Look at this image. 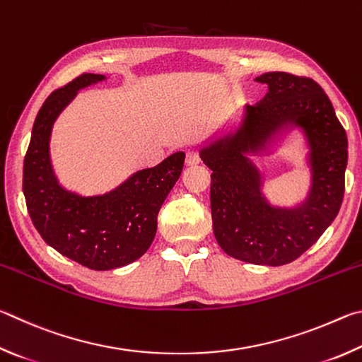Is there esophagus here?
Listing matches in <instances>:
<instances>
[{
    "label": "esophagus",
    "instance_id": "1",
    "mask_svg": "<svg viewBox=\"0 0 362 362\" xmlns=\"http://www.w3.org/2000/svg\"><path fill=\"white\" fill-rule=\"evenodd\" d=\"M200 162V156L197 151H187L186 154V165L192 167V165H197Z\"/></svg>",
    "mask_w": 362,
    "mask_h": 362
}]
</instances>
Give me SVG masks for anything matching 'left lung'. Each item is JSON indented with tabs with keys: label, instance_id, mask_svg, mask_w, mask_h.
Listing matches in <instances>:
<instances>
[{
	"label": "left lung",
	"instance_id": "obj_1",
	"mask_svg": "<svg viewBox=\"0 0 362 362\" xmlns=\"http://www.w3.org/2000/svg\"><path fill=\"white\" fill-rule=\"evenodd\" d=\"M256 81L267 84V95L246 105L238 129L202 149L200 157L213 171L210 200L218 245L243 262L276 267L302 256L337 216L345 192L348 139L318 82L283 71ZM286 124L300 126L310 146L313 187L296 209L272 207L264 200L260 174L247 158Z\"/></svg>",
	"mask_w": 362,
	"mask_h": 362
}]
</instances>
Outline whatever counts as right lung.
Here are the masks:
<instances>
[{"instance_id": "obj_1", "label": "right lung", "mask_w": 362, "mask_h": 362, "mask_svg": "<svg viewBox=\"0 0 362 362\" xmlns=\"http://www.w3.org/2000/svg\"><path fill=\"white\" fill-rule=\"evenodd\" d=\"M103 79V74L84 73L49 95L35 119L23 160V194L36 230L60 255L92 270L124 267L148 251L158 210L185 165V152H175L95 197L59 185L49 156L52 125L78 90Z\"/></svg>"}]
</instances>
